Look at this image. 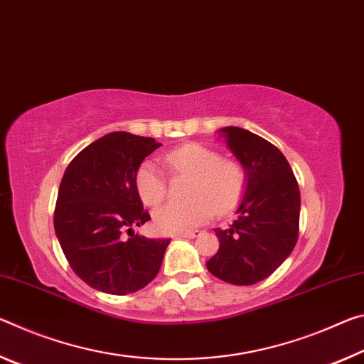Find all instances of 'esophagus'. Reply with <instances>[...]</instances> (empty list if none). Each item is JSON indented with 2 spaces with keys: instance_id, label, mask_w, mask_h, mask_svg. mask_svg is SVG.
Here are the masks:
<instances>
[{
  "instance_id": "34e87169",
  "label": "esophagus",
  "mask_w": 364,
  "mask_h": 364,
  "mask_svg": "<svg viewBox=\"0 0 364 364\" xmlns=\"http://www.w3.org/2000/svg\"><path fill=\"white\" fill-rule=\"evenodd\" d=\"M196 235H200V232L198 230H192V232H186V234H178L177 237H181V238H195Z\"/></svg>"
}]
</instances>
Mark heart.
Listing matches in <instances>:
<instances>
[{
  "label": "heart",
  "mask_w": 364,
  "mask_h": 364,
  "mask_svg": "<svg viewBox=\"0 0 364 364\" xmlns=\"http://www.w3.org/2000/svg\"><path fill=\"white\" fill-rule=\"evenodd\" d=\"M172 172L192 176L188 196L183 203H166L153 213L156 228L166 234H186L213 218L214 210L229 211L240 200L245 174L235 161L221 159V154L200 143H188L166 154ZM135 187L141 201L156 206L168 192L166 177L151 159L143 161L135 172Z\"/></svg>",
  "instance_id": "heart-1"
}]
</instances>
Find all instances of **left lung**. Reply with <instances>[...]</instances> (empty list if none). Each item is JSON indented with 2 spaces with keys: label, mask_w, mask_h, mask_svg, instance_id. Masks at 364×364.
Masks as SVG:
<instances>
[{
  "label": "left lung",
  "mask_w": 364,
  "mask_h": 364,
  "mask_svg": "<svg viewBox=\"0 0 364 364\" xmlns=\"http://www.w3.org/2000/svg\"><path fill=\"white\" fill-rule=\"evenodd\" d=\"M245 171V193L228 229H214L218 253L208 259L213 276L234 285L263 281L289 258L299 238L300 188L281 150L240 127L219 129Z\"/></svg>",
  "instance_id": "8db88e82"
}]
</instances>
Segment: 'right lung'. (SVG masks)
<instances>
[{
    "label": "right lung",
    "instance_id": "add662e5",
    "mask_svg": "<svg viewBox=\"0 0 364 364\" xmlns=\"http://www.w3.org/2000/svg\"><path fill=\"white\" fill-rule=\"evenodd\" d=\"M159 146L151 136L111 132L83 148L63 176L55 210L59 245L77 276L105 294H134L163 263L171 238L134 230L150 221L135 172Z\"/></svg>",
    "mask_w": 364,
    "mask_h": 364
}]
</instances>
